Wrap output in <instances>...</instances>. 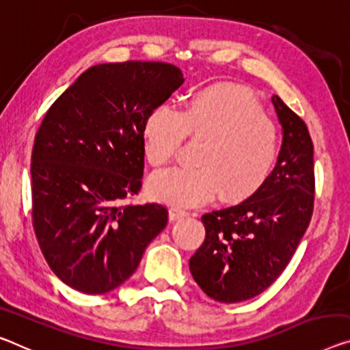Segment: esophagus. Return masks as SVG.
I'll list each match as a JSON object with an SVG mask.
<instances>
[{
  "instance_id": "1",
  "label": "esophagus",
  "mask_w": 350,
  "mask_h": 350,
  "mask_svg": "<svg viewBox=\"0 0 350 350\" xmlns=\"http://www.w3.org/2000/svg\"><path fill=\"white\" fill-rule=\"evenodd\" d=\"M185 216H187V211H185V209H181V208H178V206H172V208L169 209V217H170V220H176V219L185 217Z\"/></svg>"
}]
</instances>
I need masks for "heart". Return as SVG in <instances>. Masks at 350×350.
<instances>
[{"instance_id":"b5f03b06","label":"heart","mask_w":350,"mask_h":350,"mask_svg":"<svg viewBox=\"0 0 350 350\" xmlns=\"http://www.w3.org/2000/svg\"><path fill=\"white\" fill-rule=\"evenodd\" d=\"M186 137L203 142L196 169L175 167L154 175L153 197L193 206L220 193L241 202L256 193L275 165L280 134L250 94L206 88L193 94L180 112L159 106L144 123V153L153 167L176 158Z\"/></svg>"}]
</instances>
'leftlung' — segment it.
Wrapping results in <instances>:
<instances>
[{"instance_id": "left-lung-1", "label": "left lung", "mask_w": 350, "mask_h": 350, "mask_svg": "<svg viewBox=\"0 0 350 350\" xmlns=\"http://www.w3.org/2000/svg\"><path fill=\"white\" fill-rule=\"evenodd\" d=\"M272 103L283 126L275 167L252 197L203 214L205 241L189 260L193 280L217 302H243L271 286L313 216V141L280 96L273 95Z\"/></svg>"}]
</instances>
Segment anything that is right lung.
I'll use <instances>...</instances> for the list:
<instances>
[{"instance_id":"right-lung-1","label":"right lung","mask_w":350,"mask_h":350,"mask_svg":"<svg viewBox=\"0 0 350 350\" xmlns=\"http://www.w3.org/2000/svg\"><path fill=\"white\" fill-rule=\"evenodd\" d=\"M183 83L167 62L100 64L46 111L31 158L32 227L70 288L120 286L167 225L164 205L128 200L142 187L144 123Z\"/></svg>"}]
</instances>
